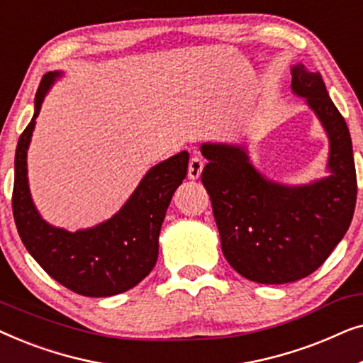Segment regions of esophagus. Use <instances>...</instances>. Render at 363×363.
<instances>
[{"label":"esophagus","instance_id":"34e87169","mask_svg":"<svg viewBox=\"0 0 363 363\" xmlns=\"http://www.w3.org/2000/svg\"><path fill=\"white\" fill-rule=\"evenodd\" d=\"M203 165H205V163H203L200 157H198V155L191 157L190 163H188V178H190V180H198V178H200V175H201Z\"/></svg>","mask_w":363,"mask_h":363}]
</instances>
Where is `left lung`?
<instances>
[{"label":"left lung","instance_id":"obj_1","mask_svg":"<svg viewBox=\"0 0 363 363\" xmlns=\"http://www.w3.org/2000/svg\"><path fill=\"white\" fill-rule=\"evenodd\" d=\"M292 91L324 123L330 138V175L314 185L287 188L267 182L241 147L201 145L208 163L201 183L210 195L226 261L259 284H286L324 264L349 230L357 201V173L349 127L319 72L292 67Z\"/></svg>","mask_w":363,"mask_h":363}]
</instances>
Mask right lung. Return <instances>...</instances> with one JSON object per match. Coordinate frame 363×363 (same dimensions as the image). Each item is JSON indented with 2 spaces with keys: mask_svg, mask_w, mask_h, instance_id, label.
<instances>
[{
  "mask_svg": "<svg viewBox=\"0 0 363 363\" xmlns=\"http://www.w3.org/2000/svg\"><path fill=\"white\" fill-rule=\"evenodd\" d=\"M54 77L57 74H44L34 99V116L18 140L11 198L14 223L29 255L59 284L87 297L121 294L155 266L158 235L173 193L186 177L188 152L153 167L122 210L102 225L77 233L49 226L29 195L26 152Z\"/></svg>",
  "mask_w": 363,
  "mask_h": 363,
  "instance_id": "right-lung-1",
  "label": "right lung"
}]
</instances>
